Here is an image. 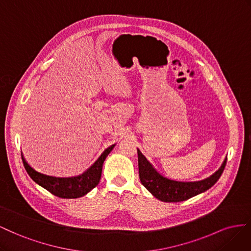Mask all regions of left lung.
<instances>
[{"label":"left lung","mask_w":251,"mask_h":251,"mask_svg":"<svg viewBox=\"0 0 251 251\" xmlns=\"http://www.w3.org/2000/svg\"><path fill=\"white\" fill-rule=\"evenodd\" d=\"M139 176L141 183L153 197L163 202H181L198 196L218 182L226 165L227 157L221 167L210 176L200 181H176L164 176L138 149Z\"/></svg>","instance_id":"8db88e82"}]
</instances>
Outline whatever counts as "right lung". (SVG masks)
Segmentation results:
<instances>
[{"instance_id":"add662e5","label":"right lung","mask_w":251,"mask_h":251,"mask_svg":"<svg viewBox=\"0 0 251 251\" xmlns=\"http://www.w3.org/2000/svg\"><path fill=\"white\" fill-rule=\"evenodd\" d=\"M116 144L106 148L103 153L83 174L75 176H53L39 173L33 169L22 154V161L27 174L38 185L42 186L52 195L63 199L81 198L94 189L99 184L102 175L103 163Z\"/></svg>"}]
</instances>
